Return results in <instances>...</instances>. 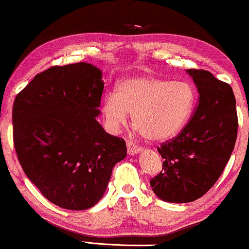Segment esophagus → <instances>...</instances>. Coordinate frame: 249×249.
<instances>
[{
    "label": "esophagus",
    "instance_id": "1",
    "mask_svg": "<svg viewBox=\"0 0 249 249\" xmlns=\"http://www.w3.org/2000/svg\"><path fill=\"white\" fill-rule=\"evenodd\" d=\"M127 151H128L129 155H135V154H137V153L142 151V147H141V146L136 145L135 142L128 141L127 142Z\"/></svg>",
    "mask_w": 249,
    "mask_h": 249
}]
</instances>
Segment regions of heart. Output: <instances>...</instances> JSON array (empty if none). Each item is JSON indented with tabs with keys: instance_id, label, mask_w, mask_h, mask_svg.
Segmentation results:
<instances>
[{
	"instance_id": "1",
	"label": "heart",
	"mask_w": 249,
	"mask_h": 249,
	"mask_svg": "<svg viewBox=\"0 0 249 249\" xmlns=\"http://www.w3.org/2000/svg\"><path fill=\"white\" fill-rule=\"evenodd\" d=\"M195 105L193 87L185 81H171L153 74L125 78L115 94H107L102 113L112 130L132 124L149 141H166L178 135L188 122Z\"/></svg>"
}]
</instances>
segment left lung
Segmentation results:
<instances>
[{"label": "left lung", "instance_id": "8db88e82", "mask_svg": "<svg viewBox=\"0 0 249 249\" xmlns=\"http://www.w3.org/2000/svg\"><path fill=\"white\" fill-rule=\"evenodd\" d=\"M198 104L182 131L158 147L163 168L151 179L153 192L170 203H189L212 188L222 175L237 139L236 98L229 84L206 70L188 69Z\"/></svg>", "mask_w": 249, "mask_h": 249}]
</instances>
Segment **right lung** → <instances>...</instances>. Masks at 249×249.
Instances as JSON below:
<instances>
[{
  "instance_id": "add662e5",
  "label": "right lung",
  "mask_w": 249,
  "mask_h": 249,
  "mask_svg": "<svg viewBox=\"0 0 249 249\" xmlns=\"http://www.w3.org/2000/svg\"><path fill=\"white\" fill-rule=\"evenodd\" d=\"M103 89L98 68L55 66L36 74L13 103V142L23 172L62 209L97 204L114 165L127 155L124 139L96 120Z\"/></svg>"
}]
</instances>
